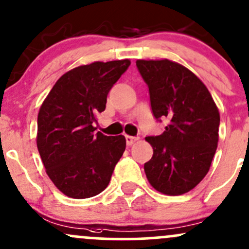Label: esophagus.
<instances>
[{
    "mask_svg": "<svg viewBox=\"0 0 249 249\" xmlns=\"http://www.w3.org/2000/svg\"><path fill=\"white\" fill-rule=\"evenodd\" d=\"M136 141H138L137 137H131V136H126V144L129 146L132 145V144H135Z\"/></svg>",
    "mask_w": 249,
    "mask_h": 249,
    "instance_id": "34e87169",
    "label": "esophagus"
}]
</instances>
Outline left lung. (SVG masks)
Here are the masks:
<instances>
[{
  "instance_id": "obj_1",
  "label": "left lung",
  "mask_w": 249,
  "mask_h": 249,
  "mask_svg": "<svg viewBox=\"0 0 249 249\" xmlns=\"http://www.w3.org/2000/svg\"><path fill=\"white\" fill-rule=\"evenodd\" d=\"M136 65L149 87L155 118L169 120L162 135L145 138L154 149L144 164L146 178L160 193L182 195L208 174L220 112L206 85L183 65L168 59L137 60Z\"/></svg>"
}]
</instances>
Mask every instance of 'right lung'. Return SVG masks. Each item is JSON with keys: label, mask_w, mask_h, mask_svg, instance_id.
Listing matches in <instances>:
<instances>
[{"label": "right lung", "mask_w": 249, "mask_h": 249, "mask_svg": "<svg viewBox=\"0 0 249 249\" xmlns=\"http://www.w3.org/2000/svg\"><path fill=\"white\" fill-rule=\"evenodd\" d=\"M130 64L124 59L73 68L60 76L41 105L37 150L51 181L68 197L102 193L125 151L124 136L95 133L93 123Z\"/></svg>", "instance_id": "obj_1"}]
</instances>
